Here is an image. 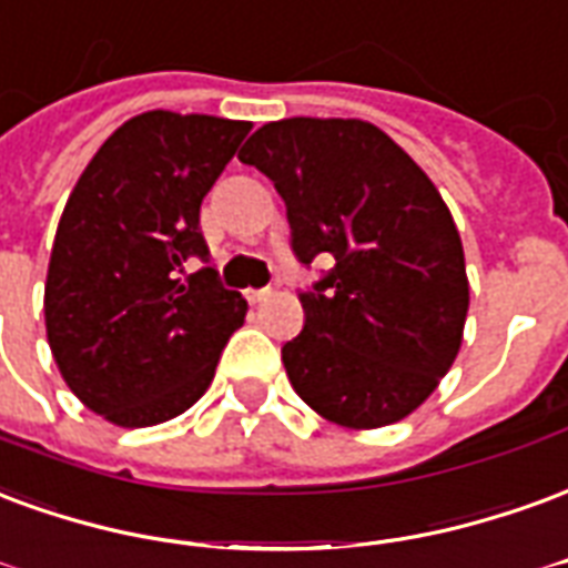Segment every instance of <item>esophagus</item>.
Instances as JSON below:
<instances>
[{
    "label": "esophagus",
    "mask_w": 568,
    "mask_h": 568,
    "mask_svg": "<svg viewBox=\"0 0 568 568\" xmlns=\"http://www.w3.org/2000/svg\"><path fill=\"white\" fill-rule=\"evenodd\" d=\"M272 296V287H260V290H247V300L251 302H266Z\"/></svg>",
    "instance_id": "obj_1"
}]
</instances>
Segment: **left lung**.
<instances>
[{"label":"left lung","mask_w":568,"mask_h":568,"mask_svg":"<svg viewBox=\"0 0 568 568\" xmlns=\"http://www.w3.org/2000/svg\"><path fill=\"white\" fill-rule=\"evenodd\" d=\"M239 160L284 199L302 266L333 260L300 293L305 324L281 347L293 390L351 429L412 415L457 359L469 312L463 242L436 184L366 120H275Z\"/></svg>","instance_id":"8db88e82"}]
</instances>
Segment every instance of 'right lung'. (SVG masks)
<instances>
[{"label": "right lung", "instance_id": "obj_1", "mask_svg": "<svg viewBox=\"0 0 568 568\" xmlns=\"http://www.w3.org/2000/svg\"><path fill=\"white\" fill-rule=\"evenodd\" d=\"M247 120L148 111L109 135L53 239L44 326L69 390L118 426H153L209 390L247 302L214 266L199 205Z\"/></svg>", "mask_w": 568, "mask_h": 568}]
</instances>
